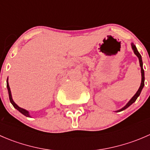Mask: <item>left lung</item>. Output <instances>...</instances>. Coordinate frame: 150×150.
<instances>
[{
    "label": "left lung",
    "instance_id": "8db88e82",
    "mask_svg": "<svg viewBox=\"0 0 150 150\" xmlns=\"http://www.w3.org/2000/svg\"><path fill=\"white\" fill-rule=\"evenodd\" d=\"M131 46H132L133 50H134V54H135L138 57L139 60V64H140V67H141V72H142V83H141V86H140L139 88V90L137 91V92L136 93V94L134 95V96H133L132 99H131V100L128 102V103L126 105H125V107H123V108L120 109V110H118L117 112H120V111H122V110H125V109L128 108L129 106H131V104L134 103V102H135L136 100H137V99L138 98V96L140 95L141 91H142V88H143L144 86V69H143V62H142V56H141V54H139V51H138V50H137V47H136V46L134 44V43H131Z\"/></svg>",
    "mask_w": 150,
    "mask_h": 150
}]
</instances>
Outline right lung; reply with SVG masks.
Here are the masks:
<instances>
[{"label": "right lung", "instance_id": "obj_1", "mask_svg": "<svg viewBox=\"0 0 150 150\" xmlns=\"http://www.w3.org/2000/svg\"><path fill=\"white\" fill-rule=\"evenodd\" d=\"M6 83H7V85H6V86H7V88H8V96H9V100H10L11 103L12 104V105L13 106V107H14V108H16V110H19V111L20 112L22 113V114H23L24 115H25V116H26V117H30V115H29V112H28V111H27V110H25V109H22V108H21V107H19V106H17V104H15V102H13V99H12V97H11V90H10L9 85H8V79H7V81H6Z\"/></svg>", "mask_w": 150, "mask_h": 150}]
</instances>
